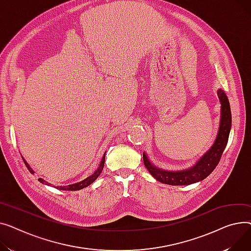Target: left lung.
<instances>
[{"label":"left lung","instance_id":"1","mask_svg":"<svg viewBox=\"0 0 251 251\" xmlns=\"http://www.w3.org/2000/svg\"><path fill=\"white\" fill-rule=\"evenodd\" d=\"M218 97L221 102V121L218 135L211 149L197 162L195 166L182 171L162 170L154 166L147 155L143 153L145 166L158 181L170 185H186L204 179L214 171L227 146L232 124L228 97L221 89L218 90Z\"/></svg>","mask_w":251,"mask_h":251}]
</instances>
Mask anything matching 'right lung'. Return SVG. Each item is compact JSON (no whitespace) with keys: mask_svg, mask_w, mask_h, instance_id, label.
I'll use <instances>...</instances> for the list:
<instances>
[{"mask_svg":"<svg viewBox=\"0 0 251 251\" xmlns=\"http://www.w3.org/2000/svg\"><path fill=\"white\" fill-rule=\"evenodd\" d=\"M22 159H23V161H24V163H25L26 167L28 168V170L30 171V173L33 174L34 171L31 169L30 166H29V164L27 163V162L25 161V159H24L23 157H22ZM104 161H105V154L103 155V157H102V159H101V162H100V164H99L97 170H96L92 175H90L89 177H87L86 179H84V180H82V181H80V182H77V183L70 184V185H65V186H57L56 188L61 189V190H79V189H82V188H84V187H86V186H88V185H90L91 183H93V182L97 179V177L100 175V173L102 172V169H103V167H104ZM38 180H39L41 183H46V184L50 185L49 182H47L46 180H43L42 178H38Z\"/></svg>","mask_w":251,"mask_h":251,"instance_id":"obj_1","label":"right lung"}]
</instances>
